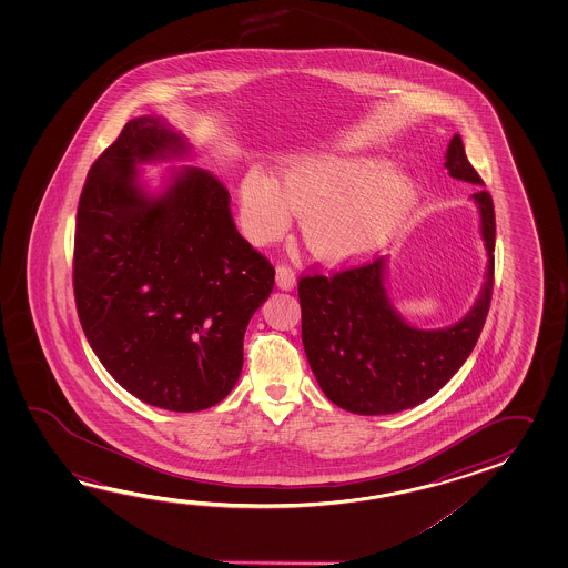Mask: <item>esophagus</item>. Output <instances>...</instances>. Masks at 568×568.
<instances>
[{"label": "esophagus", "mask_w": 568, "mask_h": 568, "mask_svg": "<svg viewBox=\"0 0 568 568\" xmlns=\"http://www.w3.org/2000/svg\"><path fill=\"white\" fill-rule=\"evenodd\" d=\"M276 282H278V286L282 290L294 288V284H296L294 270L288 264H278V267H276Z\"/></svg>", "instance_id": "obj_1"}]
</instances>
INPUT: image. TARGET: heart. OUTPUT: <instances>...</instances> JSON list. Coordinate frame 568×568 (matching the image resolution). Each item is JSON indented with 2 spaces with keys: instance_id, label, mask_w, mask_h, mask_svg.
I'll use <instances>...</instances> for the list:
<instances>
[{
  "instance_id": "b5f03b06",
  "label": "heart",
  "mask_w": 568,
  "mask_h": 568,
  "mask_svg": "<svg viewBox=\"0 0 568 568\" xmlns=\"http://www.w3.org/2000/svg\"><path fill=\"white\" fill-rule=\"evenodd\" d=\"M414 196V184L374 158L316 154L290 162L278 182L260 170L245 174V230L255 242L276 240L292 213L302 217L306 247L325 260L365 254L396 230Z\"/></svg>"
}]
</instances>
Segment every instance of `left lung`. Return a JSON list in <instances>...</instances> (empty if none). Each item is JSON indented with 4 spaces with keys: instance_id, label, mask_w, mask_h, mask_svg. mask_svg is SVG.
<instances>
[{
    "instance_id": "obj_1",
    "label": "left lung",
    "mask_w": 568,
    "mask_h": 568,
    "mask_svg": "<svg viewBox=\"0 0 568 568\" xmlns=\"http://www.w3.org/2000/svg\"><path fill=\"white\" fill-rule=\"evenodd\" d=\"M445 166L453 179L483 184L459 133ZM481 209L489 267L481 296L460 323L423 331L404 323L387 301L384 260L311 272L298 280L302 345L326 398L359 416H382L435 396L471 355L494 294L495 211L487 191L473 194Z\"/></svg>"
}]
</instances>
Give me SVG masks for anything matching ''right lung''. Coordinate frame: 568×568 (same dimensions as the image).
I'll use <instances>...</instances> for the list:
<instances>
[{
  "instance_id": "1",
  "label": "right lung",
  "mask_w": 568,
  "mask_h": 568,
  "mask_svg": "<svg viewBox=\"0 0 568 568\" xmlns=\"http://www.w3.org/2000/svg\"><path fill=\"white\" fill-rule=\"evenodd\" d=\"M160 120L123 125L87 174L74 225V304L91 349L135 398L205 410L242 374L243 335L274 290L276 270L245 242L230 191L189 169L160 199L135 162L181 152Z\"/></svg>"
}]
</instances>
